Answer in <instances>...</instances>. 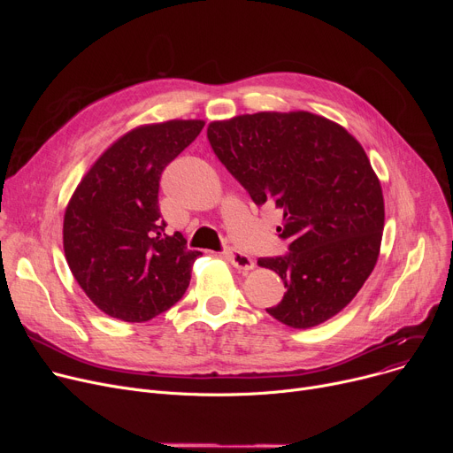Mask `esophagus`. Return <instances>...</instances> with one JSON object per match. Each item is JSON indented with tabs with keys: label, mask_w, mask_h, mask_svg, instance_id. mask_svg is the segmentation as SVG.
<instances>
[{
	"label": "esophagus",
	"mask_w": 453,
	"mask_h": 453,
	"mask_svg": "<svg viewBox=\"0 0 453 453\" xmlns=\"http://www.w3.org/2000/svg\"><path fill=\"white\" fill-rule=\"evenodd\" d=\"M226 258L229 260V263H231L236 270L250 272V270L255 268L253 258L248 257V255H244V253H241V251H236V250H227V251H226Z\"/></svg>",
	"instance_id": "34e87169"
}]
</instances>
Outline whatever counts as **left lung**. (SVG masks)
Here are the masks:
<instances>
[{"label": "left lung", "instance_id": "left-lung-1", "mask_svg": "<svg viewBox=\"0 0 453 453\" xmlns=\"http://www.w3.org/2000/svg\"><path fill=\"white\" fill-rule=\"evenodd\" d=\"M207 139L257 205L282 212L284 257L258 258L284 282L266 308L292 328L325 323L360 292L384 231V195L371 161L343 127L311 111H258L212 121Z\"/></svg>", "mask_w": 453, "mask_h": 453}]
</instances>
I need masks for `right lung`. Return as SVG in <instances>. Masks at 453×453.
I'll return each instance as SVG.
<instances>
[{
    "instance_id": "right-lung-1",
    "label": "right lung",
    "mask_w": 453,
    "mask_h": 453,
    "mask_svg": "<svg viewBox=\"0 0 453 453\" xmlns=\"http://www.w3.org/2000/svg\"><path fill=\"white\" fill-rule=\"evenodd\" d=\"M203 121L142 125L97 159L64 214V253L84 294L110 318L149 321L181 299L200 251L165 233L159 178Z\"/></svg>"
}]
</instances>
